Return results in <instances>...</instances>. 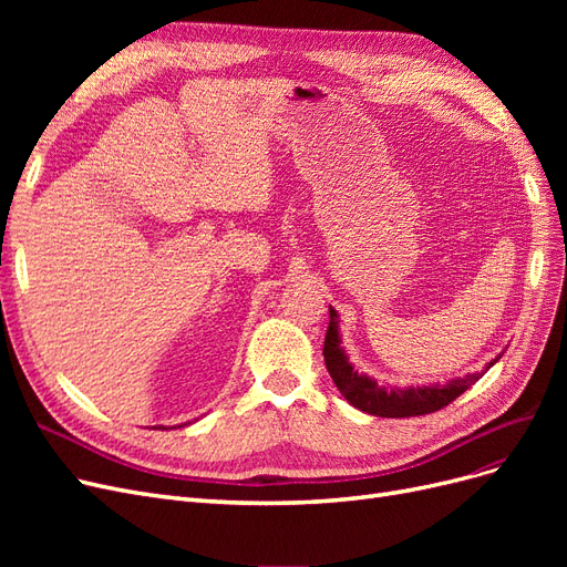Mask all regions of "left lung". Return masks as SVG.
<instances>
[{
  "label": "left lung",
  "instance_id": "obj_1",
  "mask_svg": "<svg viewBox=\"0 0 567 567\" xmlns=\"http://www.w3.org/2000/svg\"><path fill=\"white\" fill-rule=\"evenodd\" d=\"M329 315H331V321H329V331H326V340H323L326 369H329L336 388L342 392V398H346L354 409L364 411V414L381 416V419H406V416L433 414V411L454 402L458 394L466 392L475 381L483 379V373H485V371L483 373H477V371L466 373L463 379H452L444 385H440V383L406 385V388L381 385L373 379V375H367V373L354 369L346 348H342L338 312L333 310V307H329ZM502 354L492 359L487 369L499 362Z\"/></svg>",
  "mask_w": 567,
  "mask_h": 567
}]
</instances>
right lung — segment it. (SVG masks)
<instances>
[{
    "instance_id": "add662e5",
    "label": "right lung",
    "mask_w": 567,
    "mask_h": 567,
    "mask_svg": "<svg viewBox=\"0 0 567 567\" xmlns=\"http://www.w3.org/2000/svg\"><path fill=\"white\" fill-rule=\"evenodd\" d=\"M184 425H186V423H184ZM179 427H182V425H179Z\"/></svg>"
}]
</instances>
